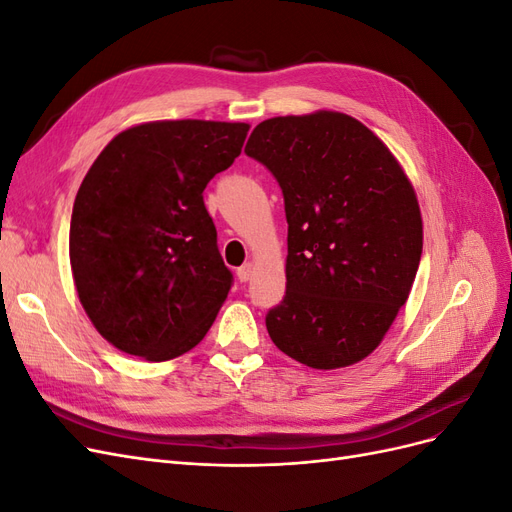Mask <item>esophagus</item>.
<instances>
[{
    "mask_svg": "<svg viewBox=\"0 0 512 512\" xmlns=\"http://www.w3.org/2000/svg\"><path fill=\"white\" fill-rule=\"evenodd\" d=\"M252 273H254V265H252V262H245V265H241L237 269V280L239 282H247L252 277Z\"/></svg>",
    "mask_w": 512,
    "mask_h": 512,
    "instance_id": "34e87169",
    "label": "esophagus"
}]
</instances>
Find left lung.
Returning a JSON list of instances; mask_svg holds the SVG:
<instances>
[{"label":"left lung","instance_id":"left-lung-1","mask_svg":"<svg viewBox=\"0 0 512 512\" xmlns=\"http://www.w3.org/2000/svg\"><path fill=\"white\" fill-rule=\"evenodd\" d=\"M245 153L284 194L286 294L267 314L273 344L314 369L363 361L421 262L423 220L404 168L361 121L333 111L262 121Z\"/></svg>","mask_w":512,"mask_h":512}]
</instances>
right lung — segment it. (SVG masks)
Listing matches in <instances>:
<instances>
[{
	"instance_id": "add662e5",
	"label": "right lung",
	"mask_w": 512,
	"mask_h": 512,
	"mask_svg": "<svg viewBox=\"0 0 512 512\" xmlns=\"http://www.w3.org/2000/svg\"><path fill=\"white\" fill-rule=\"evenodd\" d=\"M247 130L141 123L91 164L72 207L70 265L89 320L121 352L168 361L211 329L232 273L203 192L235 162Z\"/></svg>"
}]
</instances>
